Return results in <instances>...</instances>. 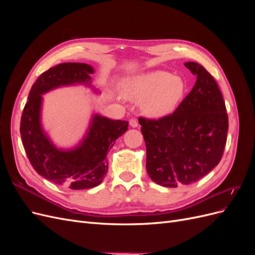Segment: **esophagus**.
<instances>
[{"instance_id": "1", "label": "esophagus", "mask_w": 255, "mask_h": 255, "mask_svg": "<svg viewBox=\"0 0 255 255\" xmlns=\"http://www.w3.org/2000/svg\"><path fill=\"white\" fill-rule=\"evenodd\" d=\"M129 126L132 128H137L138 127V121L136 119H130L129 120Z\"/></svg>"}]
</instances>
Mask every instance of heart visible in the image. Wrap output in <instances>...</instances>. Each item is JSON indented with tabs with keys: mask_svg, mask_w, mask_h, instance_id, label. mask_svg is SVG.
I'll return each mask as SVG.
<instances>
[{
	"mask_svg": "<svg viewBox=\"0 0 255 255\" xmlns=\"http://www.w3.org/2000/svg\"><path fill=\"white\" fill-rule=\"evenodd\" d=\"M186 87L181 76L160 70L128 78L122 82L125 96L141 102L142 113L151 118L171 114L183 99Z\"/></svg>",
	"mask_w": 255,
	"mask_h": 255,
	"instance_id": "obj_1",
	"label": "heart"
}]
</instances>
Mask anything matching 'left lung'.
Wrapping results in <instances>:
<instances>
[{
    "mask_svg": "<svg viewBox=\"0 0 255 255\" xmlns=\"http://www.w3.org/2000/svg\"><path fill=\"white\" fill-rule=\"evenodd\" d=\"M194 88L175 112L158 120L139 118L146 148V171L153 182L177 187L197 182L219 164L229 119L217 83L194 61Z\"/></svg>",
    "mask_w": 255,
    "mask_h": 255,
    "instance_id": "left-lung-1",
    "label": "left lung"
}]
</instances>
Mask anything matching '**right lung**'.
Listing matches in <instances>:
<instances>
[{
	"label": "right lung",
	"instance_id": "right-lung-1",
	"mask_svg": "<svg viewBox=\"0 0 255 255\" xmlns=\"http://www.w3.org/2000/svg\"><path fill=\"white\" fill-rule=\"evenodd\" d=\"M95 69L87 64L64 63L50 68L34 83L21 117L20 133L26 155L37 173L70 189H88L101 184L109 169L107 152L127 132L128 122L92 114L86 133L78 144L61 149L41 122L43 95L59 87L84 85L94 92Z\"/></svg>",
	"mask_w": 255,
	"mask_h": 255
}]
</instances>
